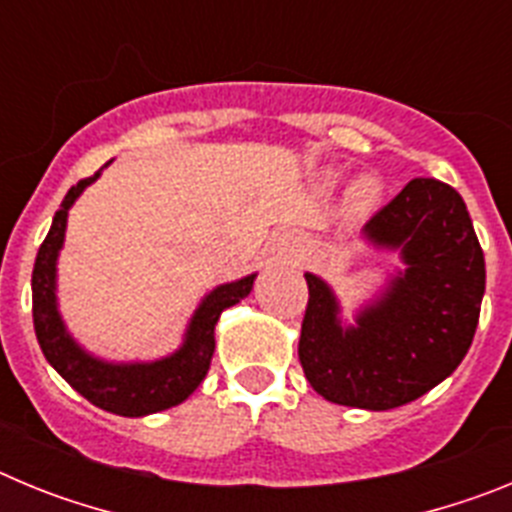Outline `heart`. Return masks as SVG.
I'll list each match as a JSON object with an SVG mask.
<instances>
[{"mask_svg":"<svg viewBox=\"0 0 512 512\" xmlns=\"http://www.w3.org/2000/svg\"><path fill=\"white\" fill-rule=\"evenodd\" d=\"M379 197H382V182H379L377 176H364V179H359L354 192H351V202L361 212L372 210Z\"/></svg>","mask_w":512,"mask_h":512,"instance_id":"b5f03b06","label":"heart"}]
</instances>
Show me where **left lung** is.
Segmentation results:
<instances>
[{
    "mask_svg": "<svg viewBox=\"0 0 512 512\" xmlns=\"http://www.w3.org/2000/svg\"><path fill=\"white\" fill-rule=\"evenodd\" d=\"M364 235L397 248L405 271L354 328L315 274L307 279L300 364L328 402L392 410L449 377L472 346L485 295V253L461 194L438 179H413L369 217Z\"/></svg>",
    "mask_w": 512,
    "mask_h": 512,
    "instance_id": "1",
    "label": "left lung"
}]
</instances>
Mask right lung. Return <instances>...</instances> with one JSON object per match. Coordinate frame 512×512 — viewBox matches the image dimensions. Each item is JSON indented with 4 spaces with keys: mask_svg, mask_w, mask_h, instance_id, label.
I'll return each mask as SVG.
<instances>
[{
    "mask_svg": "<svg viewBox=\"0 0 512 512\" xmlns=\"http://www.w3.org/2000/svg\"><path fill=\"white\" fill-rule=\"evenodd\" d=\"M97 176L99 171L69 189L53 215L51 230L40 243L33 266V325L48 364L81 397H87L92 405L107 413L140 418V415L174 408L200 387L215 351V323L220 320V312L241 302L251 292L256 274L212 289L194 312L184 346L166 359L151 364H107L89 356L66 333L56 310V259L63 246L69 207Z\"/></svg>",
    "mask_w": 512,
    "mask_h": 512,
    "instance_id": "add662e5",
    "label": "right lung"
}]
</instances>
